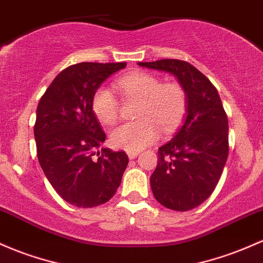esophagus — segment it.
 I'll use <instances>...</instances> for the list:
<instances>
[{"mask_svg": "<svg viewBox=\"0 0 263 263\" xmlns=\"http://www.w3.org/2000/svg\"><path fill=\"white\" fill-rule=\"evenodd\" d=\"M127 156H128L129 160H135V158L138 156L137 151H127Z\"/></svg>", "mask_w": 263, "mask_h": 263, "instance_id": "1", "label": "esophagus"}]
</instances>
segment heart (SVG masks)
Listing matches in <instances>:
<instances>
[{
  "label": "heart",
  "mask_w": 263,
  "mask_h": 263,
  "mask_svg": "<svg viewBox=\"0 0 263 263\" xmlns=\"http://www.w3.org/2000/svg\"><path fill=\"white\" fill-rule=\"evenodd\" d=\"M116 88L126 96L142 100L137 122L121 123L109 134L111 143L126 151H140L152 145L160 136V125L170 132L180 125L186 111V92L178 83L162 85L155 74L135 71L120 77ZM92 109L100 122L111 125L118 117L120 102L107 87L96 89L92 97Z\"/></svg>",
  "instance_id": "obj_1"
}]
</instances>
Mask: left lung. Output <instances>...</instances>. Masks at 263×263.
Segmentation results:
<instances>
[{"label":"left lung","instance_id":"obj_1","mask_svg":"<svg viewBox=\"0 0 263 263\" xmlns=\"http://www.w3.org/2000/svg\"><path fill=\"white\" fill-rule=\"evenodd\" d=\"M171 73L186 92V117L174 138L158 148L157 167L149 178L161 204L189 211L211 196L229 156V120L211 81L189 62H138Z\"/></svg>","mask_w":263,"mask_h":263}]
</instances>
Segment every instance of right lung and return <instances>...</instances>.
<instances>
[{"instance_id":"obj_1","label":"right lung","mask_w":263,"mask_h":263,"mask_svg":"<svg viewBox=\"0 0 263 263\" xmlns=\"http://www.w3.org/2000/svg\"><path fill=\"white\" fill-rule=\"evenodd\" d=\"M125 67V62L72 65L57 74L37 106L39 162L54 191L76 207L91 209L111 200L128 164L125 152L98 151L106 134L92 109L96 89Z\"/></svg>"}]
</instances>
